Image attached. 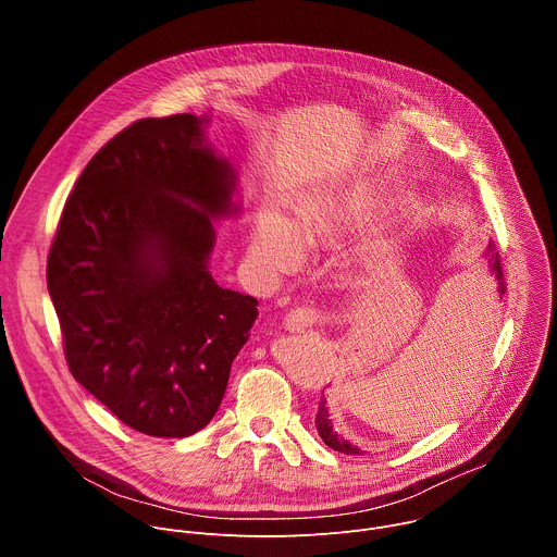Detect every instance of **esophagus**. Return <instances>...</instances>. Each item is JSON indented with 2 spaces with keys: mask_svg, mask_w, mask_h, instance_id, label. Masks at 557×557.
<instances>
[{
  "mask_svg": "<svg viewBox=\"0 0 557 557\" xmlns=\"http://www.w3.org/2000/svg\"><path fill=\"white\" fill-rule=\"evenodd\" d=\"M322 320H324V313L320 309H315V307H296L287 313L285 326L289 331H305V329L315 326Z\"/></svg>",
  "mask_w": 557,
  "mask_h": 557,
  "instance_id": "obj_1",
  "label": "esophagus"
}]
</instances>
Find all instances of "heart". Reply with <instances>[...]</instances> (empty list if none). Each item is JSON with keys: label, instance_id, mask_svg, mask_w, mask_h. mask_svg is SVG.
<instances>
[{"label": "heart", "instance_id": "obj_1", "mask_svg": "<svg viewBox=\"0 0 557 557\" xmlns=\"http://www.w3.org/2000/svg\"><path fill=\"white\" fill-rule=\"evenodd\" d=\"M329 220V205L324 200H315L305 205L296 218L297 233L300 239L309 242L318 237ZM289 222L278 213H265L259 218L252 239V257L268 268L270 272H289L302 259L300 242L295 237Z\"/></svg>", "mask_w": 557, "mask_h": 557}]
</instances>
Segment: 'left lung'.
I'll return each mask as SVG.
<instances>
[{"label":"left lung","mask_w":557,"mask_h":557,"mask_svg":"<svg viewBox=\"0 0 557 557\" xmlns=\"http://www.w3.org/2000/svg\"><path fill=\"white\" fill-rule=\"evenodd\" d=\"M487 250H490V255H492V259H490V268H492V272H494V276H496L498 292H500V294H505V278H503L500 257H498V252H494V246H490ZM315 426H318V433H320V437L324 440V444H326V446H331L333 450H339V453H346V455H357V453H361L357 446L348 444L346 440H342V437L333 431V424H331V420H329V411H326V400H324V398H322V400H320V405H318Z\"/></svg>","instance_id":"left-lung-1"}]
</instances>
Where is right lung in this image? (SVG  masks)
Returning a JSON list of instances; mask_svg holds the SVG:
<instances>
[{
  "mask_svg": "<svg viewBox=\"0 0 557 557\" xmlns=\"http://www.w3.org/2000/svg\"><path fill=\"white\" fill-rule=\"evenodd\" d=\"M202 139L189 113L115 135L76 181L48 257L70 372L154 437L211 422L259 313L207 270L235 176Z\"/></svg>",
  "mask_w": 557,
  "mask_h": 557,
  "instance_id": "add662e5",
  "label": "right lung"
}]
</instances>
